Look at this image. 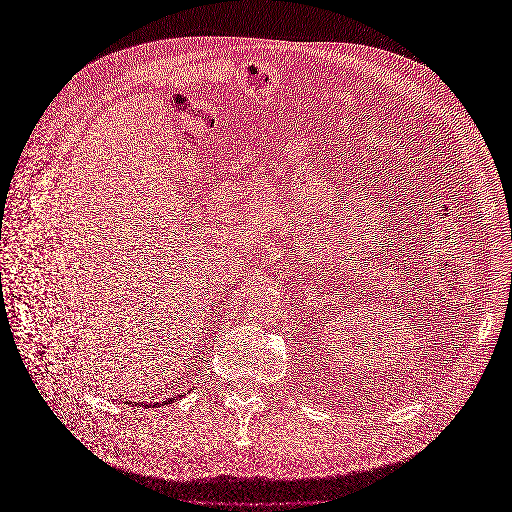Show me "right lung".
Instances as JSON below:
<instances>
[{
    "label": "right lung",
    "instance_id": "add662e5",
    "mask_svg": "<svg viewBox=\"0 0 512 512\" xmlns=\"http://www.w3.org/2000/svg\"><path fill=\"white\" fill-rule=\"evenodd\" d=\"M166 402H168V400H166ZM170 402H172V400H170Z\"/></svg>",
    "mask_w": 512,
    "mask_h": 512
}]
</instances>
